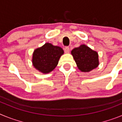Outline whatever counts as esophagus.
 I'll return each instance as SVG.
<instances>
[{"label":"esophagus","mask_w":122,"mask_h":122,"mask_svg":"<svg viewBox=\"0 0 122 122\" xmlns=\"http://www.w3.org/2000/svg\"><path fill=\"white\" fill-rule=\"evenodd\" d=\"M64 51L66 53H68L69 52H70V48H69L68 46H66V47L64 48Z\"/></svg>","instance_id":"34e87169"}]
</instances>
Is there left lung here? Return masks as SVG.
Wrapping results in <instances>:
<instances>
[{
	"label": "left lung",
	"mask_w": 122,
	"mask_h": 122,
	"mask_svg": "<svg viewBox=\"0 0 122 122\" xmlns=\"http://www.w3.org/2000/svg\"><path fill=\"white\" fill-rule=\"evenodd\" d=\"M71 54L81 71H90L97 67L99 64L97 52L84 45L73 49Z\"/></svg>",
	"instance_id": "obj_1"
}]
</instances>
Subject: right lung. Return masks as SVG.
Here are the masks:
<instances>
[{
    "label": "right lung",
    "instance_id": "right-lung-1",
    "mask_svg": "<svg viewBox=\"0 0 122 122\" xmlns=\"http://www.w3.org/2000/svg\"><path fill=\"white\" fill-rule=\"evenodd\" d=\"M63 54V51L60 47L46 43L35 49L33 54L32 63L38 70L43 73H48L56 67Z\"/></svg>",
    "mask_w": 122,
    "mask_h": 122
}]
</instances>
